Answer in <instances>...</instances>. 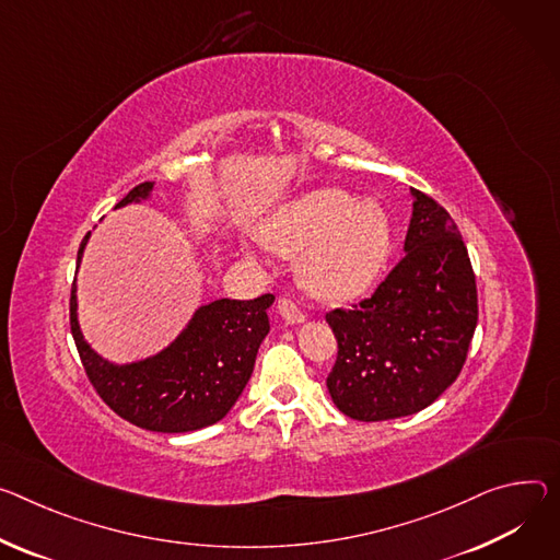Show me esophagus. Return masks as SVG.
I'll return each instance as SVG.
<instances>
[{"label":"esophagus","mask_w":560,"mask_h":560,"mask_svg":"<svg viewBox=\"0 0 560 560\" xmlns=\"http://www.w3.org/2000/svg\"><path fill=\"white\" fill-rule=\"evenodd\" d=\"M277 308H279V315H281L288 324H301L303 319H306V313H303L299 303H296L294 299H290V296H281V299L277 301Z\"/></svg>","instance_id":"esophagus-1"}]
</instances>
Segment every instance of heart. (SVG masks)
<instances>
[{
    "label": "heart",
    "mask_w": 560,
    "mask_h": 560,
    "mask_svg": "<svg viewBox=\"0 0 560 560\" xmlns=\"http://www.w3.org/2000/svg\"><path fill=\"white\" fill-rule=\"evenodd\" d=\"M261 234L277 249H306L303 281L326 299H348L371 288L393 247L390 219L380 202L354 200L337 187L296 198L264 225Z\"/></svg>",
    "instance_id": "heart-1"
}]
</instances>
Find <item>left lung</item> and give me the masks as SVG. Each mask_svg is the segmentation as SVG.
I'll list each match as a JSON object with an SVG mask.
<instances>
[{"mask_svg": "<svg viewBox=\"0 0 560 560\" xmlns=\"http://www.w3.org/2000/svg\"><path fill=\"white\" fill-rule=\"evenodd\" d=\"M411 194L401 261L369 299L326 313L337 339L326 386L352 420L427 409L460 375L478 324L476 275L457 225L431 196Z\"/></svg>", "mask_w": 560, "mask_h": 560, "instance_id": "8db88e82", "label": "left lung"}]
</instances>
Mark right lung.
I'll return each mask as SVG.
<instances>
[{
  "label": "right lung",
  "instance_id": "obj_1",
  "mask_svg": "<svg viewBox=\"0 0 560 560\" xmlns=\"http://www.w3.org/2000/svg\"><path fill=\"white\" fill-rule=\"evenodd\" d=\"M151 183L136 185L116 208L147 198ZM89 234L78 249L82 259ZM275 294L257 299H219L200 306L178 339L154 358L116 366L84 341L71 285V332L84 373L114 413L156 433H187L228 416L243 393L261 341L270 330L268 308Z\"/></svg>",
  "mask_w": 560,
  "mask_h": 560
}]
</instances>
